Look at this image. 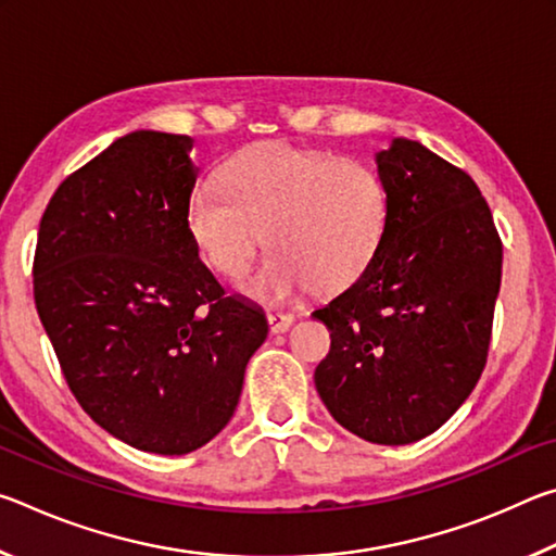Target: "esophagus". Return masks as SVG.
Here are the masks:
<instances>
[{"mask_svg":"<svg viewBox=\"0 0 556 556\" xmlns=\"http://www.w3.org/2000/svg\"><path fill=\"white\" fill-rule=\"evenodd\" d=\"M267 324L271 333H285L289 331V326L294 324V316L291 314H267Z\"/></svg>","mask_w":556,"mask_h":556,"instance_id":"34e87169","label":"esophagus"}]
</instances>
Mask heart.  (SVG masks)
Listing matches in <instances>:
<instances>
[{
    "instance_id": "1",
    "label": "heart",
    "mask_w": 556,
    "mask_h": 556,
    "mask_svg": "<svg viewBox=\"0 0 556 556\" xmlns=\"http://www.w3.org/2000/svg\"><path fill=\"white\" fill-rule=\"evenodd\" d=\"M220 188H199L186 220L201 257L240 277L265 240L275 252L240 285L260 304L312 289L336 291L363 275L388 223L380 174L357 159L289 142L242 149L220 168Z\"/></svg>"
}]
</instances>
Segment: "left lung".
Masks as SVG:
<instances>
[{"mask_svg": "<svg viewBox=\"0 0 556 556\" xmlns=\"http://www.w3.org/2000/svg\"><path fill=\"white\" fill-rule=\"evenodd\" d=\"M388 223L370 265L316 308L331 351L314 372L338 425L400 446L444 425L485 368L503 242L473 178L397 137L375 154Z\"/></svg>", "mask_w": 556, "mask_h": 556, "instance_id": "8db88e82", "label": "left lung"}]
</instances>
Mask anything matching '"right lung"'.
Segmentation results:
<instances>
[{
    "mask_svg": "<svg viewBox=\"0 0 556 556\" xmlns=\"http://www.w3.org/2000/svg\"><path fill=\"white\" fill-rule=\"evenodd\" d=\"M191 149L186 135L119 137L55 188L34 257L36 312L75 400L108 434L162 456L220 434L269 331L199 257Z\"/></svg>",
    "mask_w": 556,
    "mask_h": 556,
    "instance_id": "obj_1",
    "label": "right lung"
}]
</instances>
